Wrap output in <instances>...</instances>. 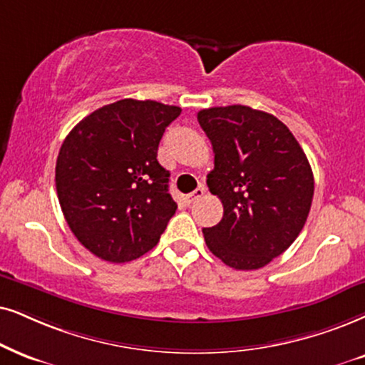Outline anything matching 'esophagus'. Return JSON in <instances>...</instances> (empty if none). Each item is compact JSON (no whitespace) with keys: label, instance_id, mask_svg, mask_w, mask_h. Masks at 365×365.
Returning <instances> with one entry per match:
<instances>
[{"label":"esophagus","instance_id":"obj_1","mask_svg":"<svg viewBox=\"0 0 365 365\" xmlns=\"http://www.w3.org/2000/svg\"><path fill=\"white\" fill-rule=\"evenodd\" d=\"M204 193H205V188H204V187H197L195 190H193L192 193H188V195H187V200H188V204H192L193 200H197V198L204 195Z\"/></svg>","mask_w":365,"mask_h":365}]
</instances>
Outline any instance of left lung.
I'll return each instance as SVG.
<instances>
[{
	"label": "left lung",
	"instance_id": "left-lung-1",
	"mask_svg": "<svg viewBox=\"0 0 365 365\" xmlns=\"http://www.w3.org/2000/svg\"><path fill=\"white\" fill-rule=\"evenodd\" d=\"M214 148L210 193L222 220L204 229L207 247L234 269H259L292 246L310 212L313 172L288 126L249 106L198 110Z\"/></svg>",
	"mask_w": 365,
	"mask_h": 365
}]
</instances>
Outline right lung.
I'll return each mask as SVG.
<instances>
[{
    "label": "right lung",
    "instance_id": "obj_1",
    "mask_svg": "<svg viewBox=\"0 0 365 365\" xmlns=\"http://www.w3.org/2000/svg\"><path fill=\"white\" fill-rule=\"evenodd\" d=\"M180 113L156 101L121 99L67 135L55 167L58 202L73 236L94 256L128 262L158 244L177 204L156 155Z\"/></svg>",
    "mask_w": 365,
    "mask_h": 365
}]
</instances>
